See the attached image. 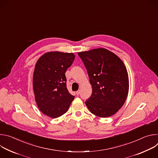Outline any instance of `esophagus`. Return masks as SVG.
Returning a JSON list of instances; mask_svg holds the SVG:
<instances>
[{
	"instance_id": "esophagus-1",
	"label": "esophagus",
	"mask_w": 158,
	"mask_h": 158,
	"mask_svg": "<svg viewBox=\"0 0 158 158\" xmlns=\"http://www.w3.org/2000/svg\"><path fill=\"white\" fill-rule=\"evenodd\" d=\"M80 94V91L79 90H78L77 91H76V95H79Z\"/></svg>"
}]
</instances>
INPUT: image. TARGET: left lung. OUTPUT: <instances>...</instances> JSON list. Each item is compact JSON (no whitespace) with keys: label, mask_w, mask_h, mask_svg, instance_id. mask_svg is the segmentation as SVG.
I'll list each match as a JSON object with an SVG mask.
<instances>
[{"label":"left lung","mask_w":158,"mask_h":158,"mask_svg":"<svg viewBox=\"0 0 158 158\" xmlns=\"http://www.w3.org/2000/svg\"><path fill=\"white\" fill-rule=\"evenodd\" d=\"M87 69L93 93L86 101L89 111L99 118L115 114L129 92V77L123 60L114 53L98 48L78 52Z\"/></svg>","instance_id":"left-lung-1"}]
</instances>
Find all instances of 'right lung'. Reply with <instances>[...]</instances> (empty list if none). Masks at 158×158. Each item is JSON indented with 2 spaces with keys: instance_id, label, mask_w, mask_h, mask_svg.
I'll list each match as a JSON object with an SVG mask.
<instances>
[{
  "instance_id": "1",
  "label": "right lung",
  "mask_w": 158,
  "mask_h": 158,
  "mask_svg": "<svg viewBox=\"0 0 158 158\" xmlns=\"http://www.w3.org/2000/svg\"><path fill=\"white\" fill-rule=\"evenodd\" d=\"M75 58L73 53L51 51L37 61L33 74V90L39 110L57 118L68 110L74 99L67 90L65 73Z\"/></svg>"
}]
</instances>
